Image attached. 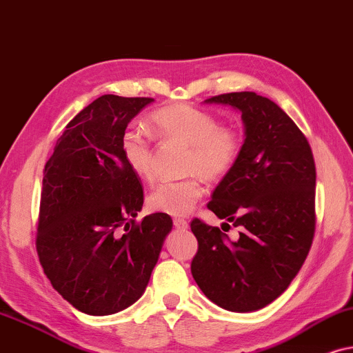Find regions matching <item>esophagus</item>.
<instances>
[{
	"mask_svg": "<svg viewBox=\"0 0 353 353\" xmlns=\"http://www.w3.org/2000/svg\"><path fill=\"white\" fill-rule=\"evenodd\" d=\"M174 225H176V228H177V229H184V231H185V229H187V228H189V223H187V221H185V219L176 218V219H174Z\"/></svg>",
	"mask_w": 353,
	"mask_h": 353,
	"instance_id": "esophagus-1",
	"label": "esophagus"
}]
</instances>
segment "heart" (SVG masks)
I'll list each match as a JSON object with an SVG mask.
<instances>
[{"instance_id":"b5f03b06","label":"heart","mask_w":353,"mask_h":353,"mask_svg":"<svg viewBox=\"0 0 353 353\" xmlns=\"http://www.w3.org/2000/svg\"><path fill=\"white\" fill-rule=\"evenodd\" d=\"M150 129L164 140L174 139L189 145L187 171L200 172L206 179H221L234 168L241 153V139L229 128H221L208 111L184 105H171L150 116ZM121 153L139 179L153 182L157 177L154 152L148 135L128 129L121 137ZM203 195L199 177L168 181L148 195V208L169 216L189 214Z\"/></svg>"}]
</instances>
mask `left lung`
<instances>
[{
    "label": "left lung",
    "mask_w": 353,
    "mask_h": 353,
    "mask_svg": "<svg viewBox=\"0 0 353 353\" xmlns=\"http://www.w3.org/2000/svg\"><path fill=\"white\" fill-rule=\"evenodd\" d=\"M205 103L242 112L245 139L237 163L216 185L208 203L219 219L241 232L232 242L219 228L192 221L199 241L192 276L218 307L256 312L289 288L312 247L313 153L295 122L270 98L234 92Z\"/></svg>",
    "instance_id": "1"
}]
</instances>
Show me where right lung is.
Returning <instances> with one entry per match:
<instances>
[{
    "label": "right lung",
    "mask_w": 353,
    "mask_h": 353,
    "mask_svg": "<svg viewBox=\"0 0 353 353\" xmlns=\"http://www.w3.org/2000/svg\"><path fill=\"white\" fill-rule=\"evenodd\" d=\"M153 101L97 98L65 125L45 164L37 252L51 285L92 316L142 297L172 229L164 213L135 224L143 189L121 153L128 124Z\"/></svg>",
    "instance_id": "1"
}]
</instances>
